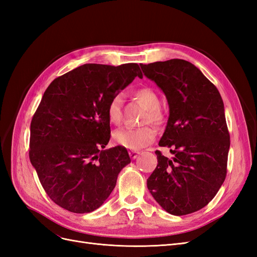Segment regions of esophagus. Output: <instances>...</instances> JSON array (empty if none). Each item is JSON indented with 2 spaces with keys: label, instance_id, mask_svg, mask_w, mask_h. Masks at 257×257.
<instances>
[{
  "label": "esophagus",
  "instance_id": "obj_1",
  "mask_svg": "<svg viewBox=\"0 0 257 257\" xmlns=\"http://www.w3.org/2000/svg\"><path fill=\"white\" fill-rule=\"evenodd\" d=\"M128 154H130V157H131V159H133V160H135L139 154H141V152L139 151H130L128 152Z\"/></svg>",
  "mask_w": 257,
  "mask_h": 257
}]
</instances>
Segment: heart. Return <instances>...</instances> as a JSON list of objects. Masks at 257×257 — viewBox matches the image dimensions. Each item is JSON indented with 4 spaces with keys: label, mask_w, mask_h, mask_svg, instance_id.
Returning a JSON list of instances; mask_svg holds the SVG:
<instances>
[{
    "label": "heart",
    "mask_w": 257,
    "mask_h": 257,
    "mask_svg": "<svg viewBox=\"0 0 257 257\" xmlns=\"http://www.w3.org/2000/svg\"><path fill=\"white\" fill-rule=\"evenodd\" d=\"M137 99L146 108L147 113L144 116V123H152L155 126H161L164 123V114L161 111V102L157 93L150 88H141L135 92ZM122 94L113 95L107 105L108 120L114 125H119L122 120ZM155 137V131L151 126L125 127L115 131L113 133V142L130 150H139L150 145Z\"/></svg>",
    "instance_id": "heart-1"
}]
</instances>
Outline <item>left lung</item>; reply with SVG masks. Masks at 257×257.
<instances>
[{
	"mask_svg": "<svg viewBox=\"0 0 257 257\" xmlns=\"http://www.w3.org/2000/svg\"><path fill=\"white\" fill-rule=\"evenodd\" d=\"M147 78L164 92L169 118L159 145L170 148L169 160L157 150V168L147 186L170 214L198 211L216 195L227 173L230 146L220 92L190 62L172 59L141 64Z\"/></svg>",
	"mask_w": 257,
	"mask_h": 257,
	"instance_id": "1",
	"label": "left lung"
}]
</instances>
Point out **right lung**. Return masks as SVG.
I'll return each instance as SVG.
<instances>
[{
  "label": "right lung",
  "mask_w": 257,
  "mask_h": 257,
  "mask_svg": "<svg viewBox=\"0 0 257 257\" xmlns=\"http://www.w3.org/2000/svg\"><path fill=\"white\" fill-rule=\"evenodd\" d=\"M143 77L139 65L84 64L54 79L31 121V164L58 206L88 213L103 205L121 169L131 163L125 148H104L110 139L107 105Z\"/></svg>",
  "instance_id": "obj_1"
}]
</instances>
